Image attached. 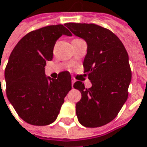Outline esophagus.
I'll return each mask as SVG.
<instances>
[{"label": "esophagus", "mask_w": 147, "mask_h": 147, "mask_svg": "<svg viewBox=\"0 0 147 147\" xmlns=\"http://www.w3.org/2000/svg\"><path fill=\"white\" fill-rule=\"evenodd\" d=\"M75 83V79L74 78H72V87L74 88V84Z\"/></svg>", "instance_id": "34e87169"}]
</instances>
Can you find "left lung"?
<instances>
[{
  "label": "left lung",
  "mask_w": 147,
  "mask_h": 147,
  "mask_svg": "<svg viewBox=\"0 0 147 147\" xmlns=\"http://www.w3.org/2000/svg\"><path fill=\"white\" fill-rule=\"evenodd\" d=\"M65 26L88 45L84 68L92 87L86 88L81 81L74 84L82 94L76 103L78 119L86 127H102L117 116L128 97L131 71L127 52L108 29L85 23H67Z\"/></svg>",
  "instance_id": "left-lung-1"
}]
</instances>
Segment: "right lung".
<instances>
[{
	"label": "right lung",
	"instance_id": "right-lung-1",
	"mask_svg": "<svg viewBox=\"0 0 147 147\" xmlns=\"http://www.w3.org/2000/svg\"><path fill=\"white\" fill-rule=\"evenodd\" d=\"M63 34L72 35L63 25L30 31L10 55L5 70L6 96L19 117L29 124L54 122L72 88L69 72L59 73L57 79L45 74L46 62L52 60L55 43Z\"/></svg>",
	"mask_w": 147,
	"mask_h": 147
}]
</instances>
